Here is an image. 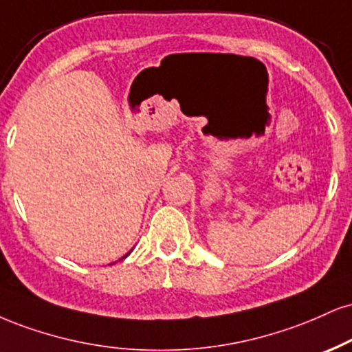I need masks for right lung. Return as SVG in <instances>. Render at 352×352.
Segmentation results:
<instances>
[{"instance_id": "add662e5", "label": "right lung", "mask_w": 352, "mask_h": 352, "mask_svg": "<svg viewBox=\"0 0 352 352\" xmlns=\"http://www.w3.org/2000/svg\"><path fill=\"white\" fill-rule=\"evenodd\" d=\"M131 252H133V249H131V251H129V252H126V254H124V256H122V257H121V259H120V261H122V259H126V257H128V256H129V254H131Z\"/></svg>"}]
</instances>
